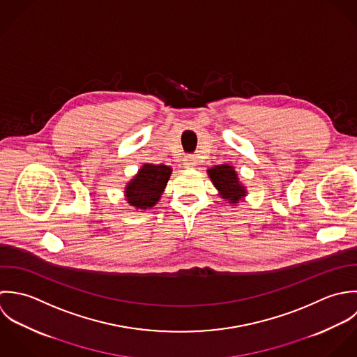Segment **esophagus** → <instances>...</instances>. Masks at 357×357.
<instances>
[{
  "label": "esophagus",
  "mask_w": 357,
  "mask_h": 357,
  "mask_svg": "<svg viewBox=\"0 0 357 357\" xmlns=\"http://www.w3.org/2000/svg\"><path fill=\"white\" fill-rule=\"evenodd\" d=\"M196 164H197V161H196V157H195V155H186L185 160H183L185 168H195Z\"/></svg>",
  "instance_id": "obj_1"
}]
</instances>
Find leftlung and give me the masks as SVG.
Listing matches in <instances>:
<instances>
[{
    "label": "left lung",
    "instance_id": "8db88e82",
    "mask_svg": "<svg viewBox=\"0 0 357 357\" xmlns=\"http://www.w3.org/2000/svg\"><path fill=\"white\" fill-rule=\"evenodd\" d=\"M208 176L211 178L215 188L219 192V196L229 202L230 204H237L244 200L247 190L240 183L237 172L234 167L227 164H220L211 167L208 171Z\"/></svg>",
    "mask_w": 357,
    "mask_h": 357
}]
</instances>
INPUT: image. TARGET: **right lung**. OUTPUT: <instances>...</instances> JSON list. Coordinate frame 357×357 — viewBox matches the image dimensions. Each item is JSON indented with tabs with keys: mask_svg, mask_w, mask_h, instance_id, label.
<instances>
[{
	"mask_svg": "<svg viewBox=\"0 0 357 357\" xmlns=\"http://www.w3.org/2000/svg\"><path fill=\"white\" fill-rule=\"evenodd\" d=\"M172 168L164 164H144L126 186V200L137 210H147L157 204Z\"/></svg>",
	"mask_w": 357,
	"mask_h": 357,
	"instance_id": "right-lung-1",
	"label": "right lung"
}]
</instances>
